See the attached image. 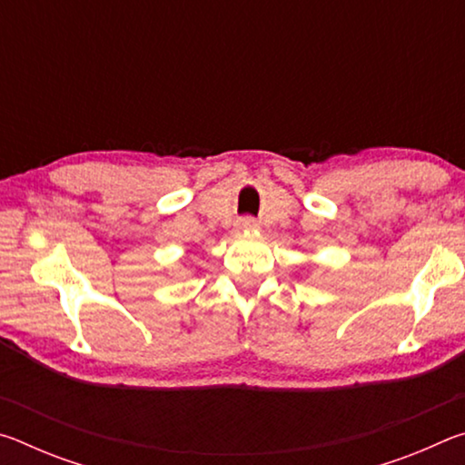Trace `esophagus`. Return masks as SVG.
I'll return each instance as SVG.
<instances>
[{"mask_svg":"<svg viewBox=\"0 0 465 465\" xmlns=\"http://www.w3.org/2000/svg\"><path fill=\"white\" fill-rule=\"evenodd\" d=\"M238 227L242 232H248V230H258V223L254 222V219H240L238 222Z\"/></svg>","mask_w":465,"mask_h":465,"instance_id":"34e87169","label":"esophagus"}]
</instances>
